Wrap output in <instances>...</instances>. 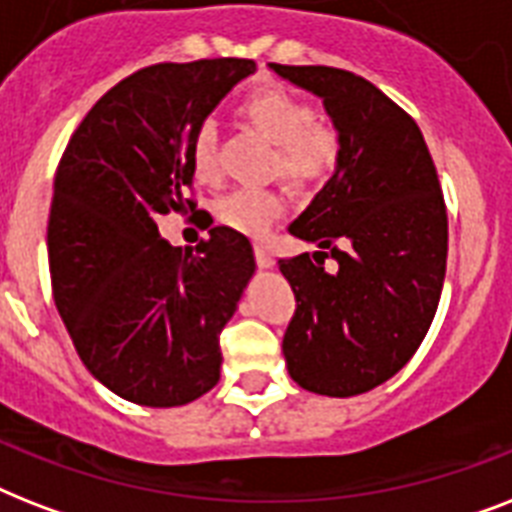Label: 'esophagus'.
<instances>
[{"mask_svg": "<svg viewBox=\"0 0 512 512\" xmlns=\"http://www.w3.org/2000/svg\"><path fill=\"white\" fill-rule=\"evenodd\" d=\"M255 260H257V265H260V268H273V263H276L271 252H268L265 247H260V244L255 247Z\"/></svg>", "mask_w": 512, "mask_h": 512, "instance_id": "1", "label": "esophagus"}]
</instances>
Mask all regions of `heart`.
Masks as SVG:
<instances>
[{
	"label": "heart",
	"instance_id": "obj_1",
	"mask_svg": "<svg viewBox=\"0 0 512 512\" xmlns=\"http://www.w3.org/2000/svg\"><path fill=\"white\" fill-rule=\"evenodd\" d=\"M239 114L252 130L276 146L273 167L297 188L321 185L340 170L345 154L340 130L335 124L316 119V111L295 92L279 87L260 90L241 100ZM191 164L199 180L217 177V130L212 122H201L193 132ZM284 207L287 201L276 191L236 188L217 199L215 217L233 231L263 236Z\"/></svg>",
	"mask_w": 512,
	"mask_h": 512
}]
</instances>
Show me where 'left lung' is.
<instances>
[{
    "mask_svg": "<svg viewBox=\"0 0 512 512\" xmlns=\"http://www.w3.org/2000/svg\"><path fill=\"white\" fill-rule=\"evenodd\" d=\"M268 66L319 95L345 143L340 170L289 225L316 252L279 260L297 300L281 350L300 388L358 396L428 335L446 276L444 193L417 122L364 76Z\"/></svg>",
    "mask_w": 512,
    "mask_h": 512,
    "instance_id": "1",
    "label": "left lung"
}]
</instances>
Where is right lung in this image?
Returning a JSON list of instances; mask_svg holds the SVG:
<instances>
[{
	"label": "right lung",
	"instance_id": "obj_1",
	"mask_svg": "<svg viewBox=\"0 0 512 512\" xmlns=\"http://www.w3.org/2000/svg\"><path fill=\"white\" fill-rule=\"evenodd\" d=\"M255 60L156 63L111 87L68 140L55 172L47 255L52 297L82 364L140 406H183L220 380V332L255 255L215 225L193 249L156 217L196 207L191 138Z\"/></svg>",
	"mask_w": 512,
	"mask_h": 512
}]
</instances>
